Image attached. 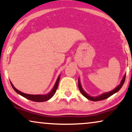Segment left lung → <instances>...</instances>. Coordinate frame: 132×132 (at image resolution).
<instances>
[{
	"label": "left lung",
	"instance_id": "8db88e82",
	"mask_svg": "<svg viewBox=\"0 0 132 132\" xmlns=\"http://www.w3.org/2000/svg\"><path fill=\"white\" fill-rule=\"evenodd\" d=\"M125 79H126V75H125L123 77V78H122V81H121V82L120 84H119L118 86L116 87L115 89H114L113 90H112V91H111L110 92H107V93L102 94V95L99 96H97V97H92V96H89L88 95H87V94L85 93L84 91L82 88L81 83H80L79 79H78V87H79V89L80 92L82 94L83 96H84L86 98L88 99V100L92 101H99L105 100V99H107L109 97H110V96H112V95H113V94L116 93V92H118L119 90L121 88V87H122L123 84H124V83L125 82Z\"/></svg>",
	"mask_w": 132,
	"mask_h": 132
}]
</instances>
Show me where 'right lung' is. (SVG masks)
I'll use <instances>...</instances> for the list:
<instances>
[{
  "label": "right lung",
  "mask_w": 132,
  "mask_h": 132,
  "mask_svg": "<svg viewBox=\"0 0 132 132\" xmlns=\"http://www.w3.org/2000/svg\"><path fill=\"white\" fill-rule=\"evenodd\" d=\"M59 79H60V76L58 77L57 81H56V82L55 85H54V86L53 87V88L52 89V90H51V91L49 93H48L47 95H28V94L23 93L19 91L18 90H17V89L15 88L14 87L13 84H12L11 82H10V83H11V86L13 88L14 90H15V92H16L18 94H19V95L22 96L23 97H25V98L28 99V100H29L32 101H35V102H44V101H47L49 100L51 98V97L53 96V95H54V94H55L56 90H57V88L58 84H59Z\"/></svg>",
  "instance_id": "add662e5"
}]
</instances>
